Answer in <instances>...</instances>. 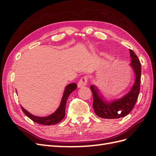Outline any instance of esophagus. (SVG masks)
Here are the masks:
<instances>
[{"label": "esophagus", "mask_w": 156, "mask_h": 156, "mask_svg": "<svg viewBox=\"0 0 156 156\" xmlns=\"http://www.w3.org/2000/svg\"><path fill=\"white\" fill-rule=\"evenodd\" d=\"M87 82H88V76H84L82 77L80 80L78 82V88H82L84 87L85 86H87Z\"/></svg>", "instance_id": "esophagus-1"}]
</instances>
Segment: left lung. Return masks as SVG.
Returning a JSON list of instances; mask_svg holds the SVG:
<instances>
[{
    "label": "left lung",
    "mask_w": 156,
    "mask_h": 156,
    "mask_svg": "<svg viewBox=\"0 0 156 156\" xmlns=\"http://www.w3.org/2000/svg\"><path fill=\"white\" fill-rule=\"evenodd\" d=\"M131 62L130 66L133 68L135 74V82L131 90L128 94L119 100L108 102L99 95L98 90L94 85H92L90 90L93 96V106L94 112L98 117L103 119H119L127 116L136 103L140 90L141 66L137 55L131 49H129Z\"/></svg>",
    "instance_id": "left-lung-1"
}]
</instances>
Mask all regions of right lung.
Here are the masks:
<instances>
[{
  "label": "right lung",
  "mask_w": 156,
  "mask_h": 156,
  "mask_svg": "<svg viewBox=\"0 0 156 156\" xmlns=\"http://www.w3.org/2000/svg\"><path fill=\"white\" fill-rule=\"evenodd\" d=\"M76 88H77V85L76 84V83L69 84L66 87L65 91L64 92V94H63L61 103H60V105H59V108L55 111V112H54V113L48 116V117H37V116L33 115L31 113H29L27 111H26L23 107H21L22 111L29 119H31L33 121L37 122L38 124L44 125H50L57 124L58 122H60L65 117V109H66V101H67L69 94H70L73 91L75 90Z\"/></svg>",
  "instance_id": "right-lung-1"
}]
</instances>
